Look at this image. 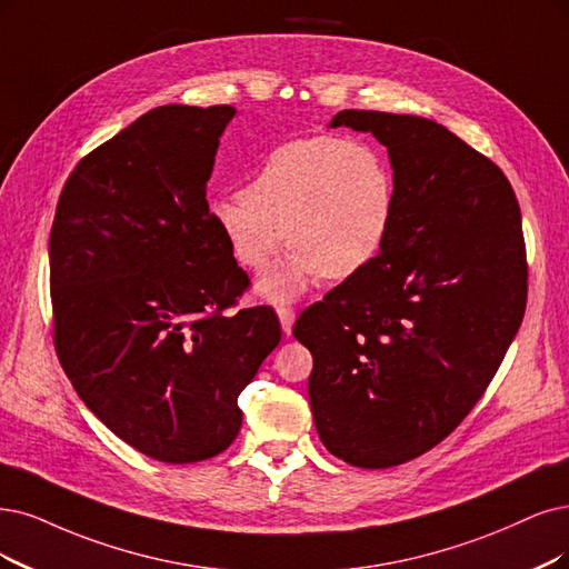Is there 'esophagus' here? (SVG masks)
I'll return each instance as SVG.
<instances>
[{
    "label": "esophagus",
    "mask_w": 569,
    "mask_h": 569,
    "mask_svg": "<svg viewBox=\"0 0 569 569\" xmlns=\"http://www.w3.org/2000/svg\"><path fill=\"white\" fill-rule=\"evenodd\" d=\"M277 313H279L283 335H290L292 332V321H296V311H292V307H279Z\"/></svg>",
    "instance_id": "esophagus-1"
}]
</instances>
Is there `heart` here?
I'll return each instance as SVG.
<instances>
[{
  "instance_id": "1",
  "label": "heart",
  "mask_w": 569,
  "mask_h": 569,
  "mask_svg": "<svg viewBox=\"0 0 569 569\" xmlns=\"http://www.w3.org/2000/svg\"><path fill=\"white\" fill-rule=\"evenodd\" d=\"M396 216V180L363 140L302 138L271 150L246 192L210 203L234 260L260 271L288 241L296 248L260 283L273 302L302 296L321 277L345 281L385 250Z\"/></svg>"
}]
</instances>
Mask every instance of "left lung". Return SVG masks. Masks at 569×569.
<instances>
[{"label": "left lung", "instance_id": "8db88e82", "mask_svg": "<svg viewBox=\"0 0 569 569\" xmlns=\"http://www.w3.org/2000/svg\"><path fill=\"white\" fill-rule=\"evenodd\" d=\"M391 159L396 216L370 267L307 307L309 403L323 446L389 469L448 438L486 393L522 323L528 260L501 168L425 117L342 110Z\"/></svg>", "mask_w": 569, "mask_h": 569}]
</instances>
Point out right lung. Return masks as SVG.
Returning <instances> with one entry per match:
<instances>
[{"mask_svg": "<svg viewBox=\"0 0 569 569\" xmlns=\"http://www.w3.org/2000/svg\"><path fill=\"white\" fill-rule=\"evenodd\" d=\"M234 114H142L74 166L51 227L58 361L104 427L168 465L231 446L239 393L281 342L271 307L229 311L250 279L206 201Z\"/></svg>", "mask_w": 569, "mask_h": 569, "instance_id": "add662e5", "label": "right lung"}]
</instances>
